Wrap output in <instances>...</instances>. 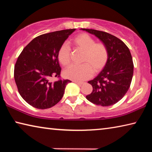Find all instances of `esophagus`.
Wrapping results in <instances>:
<instances>
[{"instance_id": "esophagus-1", "label": "esophagus", "mask_w": 152, "mask_h": 152, "mask_svg": "<svg viewBox=\"0 0 152 152\" xmlns=\"http://www.w3.org/2000/svg\"><path fill=\"white\" fill-rule=\"evenodd\" d=\"M74 83H76V84H83V82H77V81H73Z\"/></svg>"}]
</instances>
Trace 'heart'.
Listing matches in <instances>:
<instances>
[{
	"label": "heart",
	"mask_w": 152,
	"mask_h": 152,
	"mask_svg": "<svg viewBox=\"0 0 152 152\" xmlns=\"http://www.w3.org/2000/svg\"><path fill=\"white\" fill-rule=\"evenodd\" d=\"M72 43L76 48L84 51L80 65H72L64 72L66 78L82 82L91 78L94 72H99L106 66L109 52L102 43H96L94 38L86 33H80L72 39ZM70 48L63 43L58 51V59L61 65L68 66L70 63Z\"/></svg>",
	"instance_id": "heart-1"
}]
</instances>
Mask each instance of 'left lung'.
Instances as JSON below:
<instances>
[{
  "instance_id": "1",
  "label": "left lung",
  "mask_w": 152,
  "mask_h": 152,
  "mask_svg": "<svg viewBox=\"0 0 152 152\" xmlns=\"http://www.w3.org/2000/svg\"><path fill=\"white\" fill-rule=\"evenodd\" d=\"M94 35L106 46L108 61L96 78L88 81L93 90L86 99L96 105L109 107L119 102L129 88L133 74L132 56L127 46L115 36L101 31L82 29Z\"/></svg>"
}]
</instances>
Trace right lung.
<instances>
[{
  "instance_id": "obj_1",
  "label": "right lung",
  "mask_w": 152,
  "mask_h": 152,
  "mask_svg": "<svg viewBox=\"0 0 152 152\" xmlns=\"http://www.w3.org/2000/svg\"><path fill=\"white\" fill-rule=\"evenodd\" d=\"M76 29L41 35L28 43L18 57L14 78L18 91L28 104L39 109H49L60 101L69 80L51 82V77H60L58 59L60 46Z\"/></svg>"
}]
</instances>
